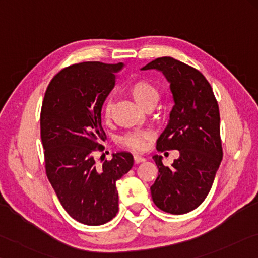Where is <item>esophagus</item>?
Masks as SVG:
<instances>
[{"mask_svg":"<svg viewBox=\"0 0 258 258\" xmlns=\"http://www.w3.org/2000/svg\"><path fill=\"white\" fill-rule=\"evenodd\" d=\"M134 160H135V163H141V162H144L145 161V157H143L141 155H135L134 156Z\"/></svg>","mask_w":258,"mask_h":258,"instance_id":"esophagus-1","label":"esophagus"}]
</instances>
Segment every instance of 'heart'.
Instances as JSON below:
<instances>
[{
	"label": "heart",
	"instance_id": "1",
	"mask_svg": "<svg viewBox=\"0 0 258 258\" xmlns=\"http://www.w3.org/2000/svg\"><path fill=\"white\" fill-rule=\"evenodd\" d=\"M128 93L138 105L145 107L147 104L156 103L159 99V90L146 79H138L133 81L128 87ZM111 115V104L107 103L104 107V116L108 119ZM150 138V134L146 132H133L124 135L121 138L122 145L136 151H142L146 145V141Z\"/></svg>",
	"mask_w": 258,
	"mask_h": 258
}]
</instances>
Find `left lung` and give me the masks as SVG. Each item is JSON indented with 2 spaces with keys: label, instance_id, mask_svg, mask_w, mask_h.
Listing matches in <instances>:
<instances>
[{
  "label": "left lung",
  "instance_id": "obj_1",
  "mask_svg": "<svg viewBox=\"0 0 258 258\" xmlns=\"http://www.w3.org/2000/svg\"><path fill=\"white\" fill-rule=\"evenodd\" d=\"M142 70L161 71L174 102L156 150L179 151L171 166L163 164L161 155H153L159 168L151 187L153 202L166 213L186 214L209 195L222 161L218 102L205 77L173 57H159Z\"/></svg>",
  "mask_w": 258,
  "mask_h": 258
}]
</instances>
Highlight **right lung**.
I'll return each instance as SVG.
<instances>
[{
    "instance_id": "right-lung-1",
    "label": "right lung",
    "mask_w": 258,
    "mask_h": 258,
    "mask_svg": "<svg viewBox=\"0 0 258 258\" xmlns=\"http://www.w3.org/2000/svg\"><path fill=\"white\" fill-rule=\"evenodd\" d=\"M123 66L83 62L66 68L49 83L40 111L47 178L63 209L86 225H101L116 215V181L134 165L129 152L113 153L99 166L94 159L106 139L102 106Z\"/></svg>"
}]
</instances>
